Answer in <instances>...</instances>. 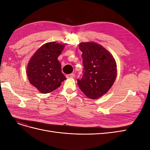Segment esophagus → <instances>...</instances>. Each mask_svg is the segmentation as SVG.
Wrapping results in <instances>:
<instances>
[{"label":"esophagus","instance_id":"1","mask_svg":"<svg viewBox=\"0 0 150 150\" xmlns=\"http://www.w3.org/2000/svg\"><path fill=\"white\" fill-rule=\"evenodd\" d=\"M66 76L67 78H74V74L73 73H71V74H67Z\"/></svg>","mask_w":150,"mask_h":150}]
</instances>
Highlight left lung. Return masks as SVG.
Returning <instances> with one entry per match:
<instances>
[{
  "label": "left lung",
  "mask_w": 150,
  "mask_h": 150,
  "mask_svg": "<svg viewBox=\"0 0 150 150\" xmlns=\"http://www.w3.org/2000/svg\"><path fill=\"white\" fill-rule=\"evenodd\" d=\"M83 52V72L78 79L80 89L86 96L97 99L106 94L116 78V63L114 57L101 45L95 42H81Z\"/></svg>",
  "instance_id": "8db88e82"
}]
</instances>
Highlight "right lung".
Returning <instances> with one entry per match:
<instances>
[{
  "label": "right lung",
  "mask_w": 150,
  "mask_h": 150,
  "mask_svg": "<svg viewBox=\"0 0 150 150\" xmlns=\"http://www.w3.org/2000/svg\"><path fill=\"white\" fill-rule=\"evenodd\" d=\"M64 48V45L55 42L46 43L39 48L30 59L26 71L28 79L39 92L51 93L66 79L57 59Z\"/></svg>",
  "instance_id": "obj_1"
}]
</instances>
